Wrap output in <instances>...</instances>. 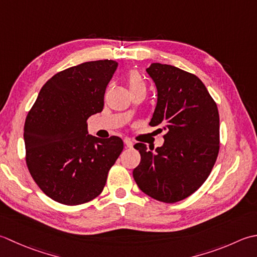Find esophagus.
Returning a JSON list of instances; mask_svg holds the SVG:
<instances>
[{
    "label": "esophagus",
    "mask_w": 257,
    "mask_h": 257,
    "mask_svg": "<svg viewBox=\"0 0 257 257\" xmlns=\"http://www.w3.org/2000/svg\"><path fill=\"white\" fill-rule=\"evenodd\" d=\"M124 144L128 149H132L133 148V142L131 140H128V139H124Z\"/></svg>",
    "instance_id": "34e87169"
}]
</instances>
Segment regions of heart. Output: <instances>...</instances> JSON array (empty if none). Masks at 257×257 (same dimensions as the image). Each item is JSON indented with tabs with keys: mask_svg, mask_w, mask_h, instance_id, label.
I'll return each instance as SVG.
<instances>
[{
	"mask_svg": "<svg viewBox=\"0 0 257 257\" xmlns=\"http://www.w3.org/2000/svg\"><path fill=\"white\" fill-rule=\"evenodd\" d=\"M127 83L131 91L139 90V88H145V84L142 76H141L140 73L136 71H132L130 73L127 77Z\"/></svg>",
	"mask_w": 257,
	"mask_h": 257,
	"instance_id": "b5f03b06",
	"label": "heart"
}]
</instances>
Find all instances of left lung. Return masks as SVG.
<instances>
[{
  "label": "left lung",
  "mask_w": 257,
  "mask_h": 257,
  "mask_svg": "<svg viewBox=\"0 0 257 257\" xmlns=\"http://www.w3.org/2000/svg\"><path fill=\"white\" fill-rule=\"evenodd\" d=\"M146 72L158 88L151 126H162L164 144L134 149L141 162L133 171L140 190L154 200L176 203L192 195L211 174L219 151V115L215 101L196 75L153 63Z\"/></svg>",
  "instance_id": "obj_1"
}]
</instances>
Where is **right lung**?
Listing matches in <instances>:
<instances>
[{
    "mask_svg": "<svg viewBox=\"0 0 257 257\" xmlns=\"http://www.w3.org/2000/svg\"><path fill=\"white\" fill-rule=\"evenodd\" d=\"M112 60L85 62L56 73L41 88L24 124L25 161L43 193L64 205L101 194L123 151L118 136L87 135L86 119L102 112Z\"/></svg>",
    "mask_w": 257,
    "mask_h": 257,
    "instance_id": "add662e5",
    "label": "right lung"
}]
</instances>
